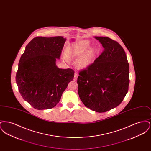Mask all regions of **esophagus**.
Wrapping results in <instances>:
<instances>
[{"label": "esophagus", "instance_id": "esophagus-1", "mask_svg": "<svg viewBox=\"0 0 151 151\" xmlns=\"http://www.w3.org/2000/svg\"><path fill=\"white\" fill-rule=\"evenodd\" d=\"M78 74L77 73H75V74H74V80H76L78 79Z\"/></svg>", "mask_w": 151, "mask_h": 151}]
</instances>
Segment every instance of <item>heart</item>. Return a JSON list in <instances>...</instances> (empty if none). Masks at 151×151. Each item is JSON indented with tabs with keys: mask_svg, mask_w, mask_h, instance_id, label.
I'll return each mask as SVG.
<instances>
[{
	"mask_svg": "<svg viewBox=\"0 0 151 151\" xmlns=\"http://www.w3.org/2000/svg\"><path fill=\"white\" fill-rule=\"evenodd\" d=\"M89 46V41H81L68 46L65 51L66 55L69 58H73L79 57L82 55L78 60V65L81 68H86L92 63L96 52V48Z\"/></svg>",
	"mask_w": 151,
	"mask_h": 151,
	"instance_id": "1",
	"label": "heart"
}]
</instances>
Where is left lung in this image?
Here are the masks:
<instances>
[{
  "label": "left lung",
  "instance_id": "1",
  "mask_svg": "<svg viewBox=\"0 0 151 151\" xmlns=\"http://www.w3.org/2000/svg\"><path fill=\"white\" fill-rule=\"evenodd\" d=\"M104 50L93 63L79 72L78 88L84 105L98 113L118 106L128 92L129 65L119 43L106 37H94Z\"/></svg>",
  "mask_w": 151,
  "mask_h": 151
}]
</instances>
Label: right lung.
<instances>
[{"label":"right lung","instance_id":"1","mask_svg":"<svg viewBox=\"0 0 151 151\" xmlns=\"http://www.w3.org/2000/svg\"><path fill=\"white\" fill-rule=\"evenodd\" d=\"M65 41L62 36L37 37L20 58L16 84L24 100L37 110L55 106L73 79L72 69L59 68L56 65Z\"/></svg>","mask_w":151,"mask_h":151}]
</instances>
